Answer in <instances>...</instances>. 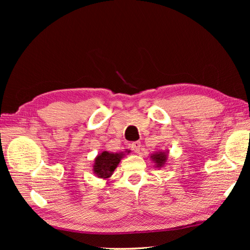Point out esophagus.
<instances>
[{
	"label": "esophagus",
	"instance_id": "obj_1",
	"mask_svg": "<svg viewBox=\"0 0 250 250\" xmlns=\"http://www.w3.org/2000/svg\"><path fill=\"white\" fill-rule=\"evenodd\" d=\"M130 147H131V149L134 151L135 153H139V152H140V150H141V142L137 141V142H133V143H131Z\"/></svg>",
	"mask_w": 250,
	"mask_h": 250
}]
</instances>
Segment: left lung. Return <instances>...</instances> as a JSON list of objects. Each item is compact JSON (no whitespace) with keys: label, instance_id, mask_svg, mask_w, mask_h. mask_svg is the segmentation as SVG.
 <instances>
[{"label":"left lung","instance_id":"1","mask_svg":"<svg viewBox=\"0 0 250 250\" xmlns=\"http://www.w3.org/2000/svg\"><path fill=\"white\" fill-rule=\"evenodd\" d=\"M168 151H156V152L152 153L150 156L151 161L154 163V167L161 169L163 167H165L166 164H167V160H168Z\"/></svg>","mask_w":250,"mask_h":250}]
</instances>
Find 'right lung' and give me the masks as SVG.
I'll return each instance as SVG.
<instances>
[{
	"mask_svg": "<svg viewBox=\"0 0 250 250\" xmlns=\"http://www.w3.org/2000/svg\"><path fill=\"white\" fill-rule=\"evenodd\" d=\"M125 152L129 153L130 151L126 150ZM124 156V152L113 153L108 152V151H103L102 153L98 154L95 158V163L93 166V171L95 175L102 179L109 178Z\"/></svg>",
	"mask_w": 250,
	"mask_h": 250,
	"instance_id": "1",
	"label": "right lung"
}]
</instances>
